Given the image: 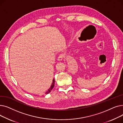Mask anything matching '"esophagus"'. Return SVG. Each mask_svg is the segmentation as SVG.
<instances>
[{
    "label": "esophagus",
    "mask_w": 123,
    "mask_h": 123,
    "mask_svg": "<svg viewBox=\"0 0 123 123\" xmlns=\"http://www.w3.org/2000/svg\"><path fill=\"white\" fill-rule=\"evenodd\" d=\"M64 57H65V55H64V54H61L59 56V57H58V61H62V60H63Z\"/></svg>",
    "instance_id": "esophagus-1"
}]
</instances>
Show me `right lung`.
Segmentation results:
<instances>
[{"instance_id": "obj_1", "label": "right lung", "mask_w": 123, "mask_h": 123, "mask_svg": "<svg viewBox=\"0 0 123 123\" xmlns=\"http://www.w3.org/2000/svg\"><path fill=\"white\" fill-rule=\"evenodd\" d=\"M54 84H55V80H54V79L53 80V82H52V85H51V87H50V88L48 90V91H46V92L45 93V94H49L50 92H51V91L52 90V89L53 88V87H54Z\"/></svg>"}]
</instances>
